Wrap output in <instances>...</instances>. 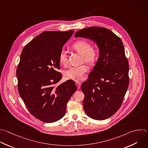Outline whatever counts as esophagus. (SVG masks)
Returning a JSON list of instances; mask_svg holds the SVG:
<instances>
[{
    "mask_svg": "<svg viewBox=\"0 0 148 148\" xmlns=\"http://www.w3.org/2000/svg\"><path fill=\"white\" fill-rule=\"evenodd\" d=\"M75 83H76V85H77L78 88L79 89L80 87H81V83L79 81H76Z\"/></svg>",
    "mask_w": 148,
    "mask_h": 148,
    "instance_id": "esophagus-1",
    "label": "esophagus"
}]
</instances>
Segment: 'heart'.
Wrapping results in <instances>:
<instances>
[{"label":"heart","mask_w":148,"mask_h":148,"mask_svg":"<svg viewBox=\"0 0 148 148\" xmlns=\"http://www.w3.org/2000/svg\"><path fill=\"white\" fill-rule=\"evenodd\" d=\"M73 48L82 55L84 60L89 64H93L97 59V52L92 49L91 45L87 41L84 40H77L73 45ZM59 59L62 64H67L68 60L66 51L63 50L60 52ZM88 71V67L85 64L71 66L64 71V76L67 79L78 81L83 78Z\"/></svg>","instance_id":"obj_1"}]
</instances>
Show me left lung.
Listing matches in <instances>:
<instances>
[{
  "label": "left lung",
  "mask_w": 148,
  "mask_h": 148,
  "mask_svg": "<svg viewBox=\"0 0 148 148\" xmlns=\"http://www.w3.org/2000/svg\"><path fill=\"white\" fill-rule=\"evenodd\" d=\"M77 37L88 38L99 47L97 62L81 88L86 115L105 120L119 109L129 85V64L123 42L110 30L98 27L78 31Z\"/></svg>",
  "instance_id": "8db88e82"
}]
</instances>
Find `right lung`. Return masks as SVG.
<instances>
[{
  "label": "right lung",
  "instance_id": "add662e5",
  "mask_svg": "<svg viewBox=\"0 0 148 148\" xmlns=\"http://www.w3.org/2000/svg\"><path fill=\"white\" fill-rule=\"evenodd\" d=\"M73 30L45 31L23 49L16 75L18 90L30 113L45 123H53L65 114L67 104L77 90L73 80L57 87L62 78L59 55Z\"/></svg>",
  "mask_w": 148,
  "mask_h": 148
}]
</instances>
